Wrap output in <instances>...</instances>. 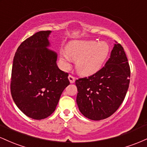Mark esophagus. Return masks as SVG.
Instances as JSON below:
<instances>
[{"mask_svg":"<svg viewBox=\"0 0 147 147\" xmlns=\"http://www.w3.org/2000/svg\"><path fill=\"white\" fill-rule=\"evenodd\" d=\"M68 79H69V81H70V83L72 84V83H74V82H75V77H73V76L71 75H70L68 76Z\"/></svg>","mask_w":147,"mask_h":147,"instance_id":"obj_1","label":"esophagus"}]
</instances>
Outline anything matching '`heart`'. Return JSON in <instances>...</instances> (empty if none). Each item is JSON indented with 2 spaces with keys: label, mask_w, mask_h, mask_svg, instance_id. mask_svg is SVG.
<instances>
[{
  "label": "heart",
  "mask_w": 147,
  "mask_h": 147,
  "mask_svg": "<svg viewBox=\"0 0 147 147\" xmlns=\"http://www.w3.org/2000/svg\"><path fill=\"white\" fill-rule=\"evenodd\" d=\"M66 52H61V64L67 68L70 58L75 60L76 69L82 75H90L102 68L110 47L106 42L94 41H72L67 45Z\"/></svg>",
  "instance_id": "obj_1"
}]
</instances>
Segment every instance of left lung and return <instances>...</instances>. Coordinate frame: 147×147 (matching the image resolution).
<instances>
[{
	"label": "left lung",
	"mask_w": 147,
	"mask_h": 147,
	"mask_svg": "<svg viewBox=\"0 0 147 147\" xmlns=\"http://www.w3.org/2000/svg\"><path fill=\"white\" fill-rule=\"evenodd\" d=\"M131 70L124 48L115 41L104 67L89 77L75 81L77 104L80 112L92 120L110 117L124 101Z\"/></svg>",
	"instance_id": "obj_1"
}]
</instances>
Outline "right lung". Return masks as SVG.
<instances>
[{
  "mask_svg": "<svg viewBox=\"0 0 147 147\" xmlns=\"http://www.w3.org/2000/svg\"><path fill=\"white\" fill-rule=\"evenodd\" d=\"M50 32H38L22 42L13 61L11 97L23 113L34 119L50 116L70 84L68 72L57 66V54L47 48Z\"/></svg>",
  "mask_w": 147,
  "mask_h": 147,
  "instance_id": "add662e5",
  "label": "right lung"
}]
</instances>
